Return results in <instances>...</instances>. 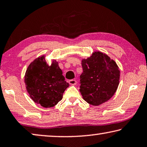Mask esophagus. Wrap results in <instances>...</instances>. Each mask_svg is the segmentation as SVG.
Returning a JSON list of instances; mask_svg holds the SVG:
<instances>
[{
  "instance_id": "esophagus-1",
  "label": "esophagus",
  "mask_w": 147,
  "mask_h": 147,
  "mask_svg": "<svg viewBox=\"0 0 147 147\" xmlns=\"http://www.w3.org/2000/svg\"><path fill=\"white\" fill-rule=\"evenodd\" d=\"M69 83L71 85H75L77 84V81L75 80H69Z\"/></svg>"
}]
</instances>
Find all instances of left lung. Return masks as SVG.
Segmentation results:
<instances>
[{"mask_svg": "<svg viewBox=\"0 0 147 147\" xmlns=\"http://www.w3.org/2000/svg\"><path fill=\"white\" fill-rule=\"evenodd\" d=\"M80 91L90 105L98 106L107 102L118 89L119 70L116 63L100 52H94L91 57L81 62Z\"/></svg>", "mask_w": 147, "mask_h": 147, "instance_id": "1", "label": "left lung"}]
</instances>
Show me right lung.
<instances>
[{
	"mask_svg": "<svg viewBox=\"0 0 147 147\" xmlns=\"http://www.w3.org/2000/svg\"><path fill=\"white\" fill-rule=\"evenodd\" d=\"M25 83L29 96L35 102L45 108L53 107L62 100L69 83L56 60L49 66L45 56L37 58L28 66Z\"/></svg>",
	"mask_w": 147,
	"mask_h": 147,
	"instance_id": "obj_1",
	"label": "right lung"
}]
</instances>
